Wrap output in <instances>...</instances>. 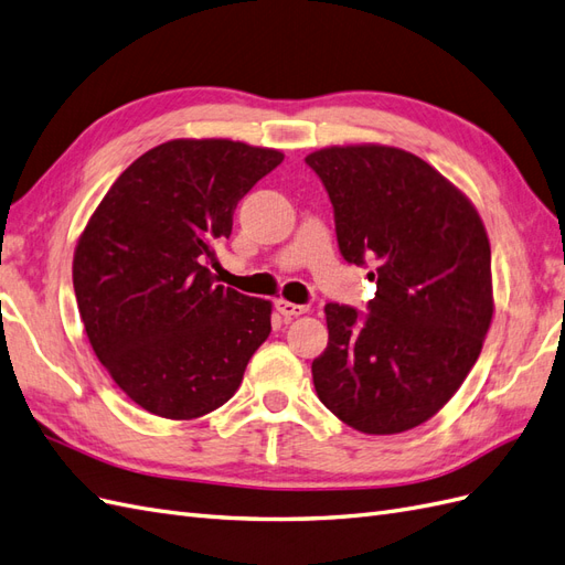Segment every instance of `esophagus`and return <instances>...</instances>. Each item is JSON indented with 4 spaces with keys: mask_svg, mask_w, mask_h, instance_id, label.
<instances>
[{
    "mask_svg": "<svg viewBox=\"0 0 565 565\" xmlns=\"http://www.w3.org/2000/svg\"><path fill=\"white\" fill-rule=\"evenodd\" d=\"M277 310H279L284 317H298V315H306V312H308L306 306H298V302L284 300V298L277 300Z\"/></svg>",
    "mask_w": 565,
    "mask_h": 565,
    "instance_id": "34e87169",
    "label": "esophagus"
}]
</instances>
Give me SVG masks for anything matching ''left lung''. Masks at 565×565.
<instances>
[{
	"label": "left lung",
	"mask_w": 565,
	"mask_h": 565,
	"mask_svg": "<svg viewBox=\"0 0 565 565\" xmlns=\"http://www.w3.org/2000/svg\"><path fill=\"white\" fill-rule=\"evenodd\" d=\"M306 162L334 205L341 255L377 263L370 312L329 302L315 392L363 434H401L437 415L480 358L494 317L491 248L472 200L392 145H331Z\"/></svg>",
	"instance_id": "obj_1"
}]
</instances>
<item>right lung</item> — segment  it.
Returning a JSON list of instances; mask_svg holds the SVG:
<instances>
[{
  "label": "right lung",
  "instance_id": "right-lung-1",
  "mask_svg": "<svg viewBox=\"0 0 565 565\" xmlns=\"http://www.w3.org/2000/svg\"><path fill=\"white\" fill-rule=\"evenodd\" d=\"M281 150L177 138L140 154L90 214L74 291L99 363L142 411L195 420L238 392L271 302L214 284L205 259Z\"/></svg>",
  "mask_w": 565,
  "mask_h": 565
}]
</instances>
